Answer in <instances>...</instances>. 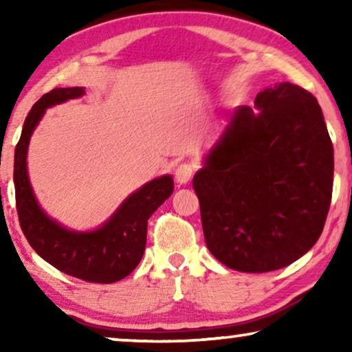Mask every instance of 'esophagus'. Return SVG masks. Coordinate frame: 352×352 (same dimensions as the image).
Returning a JSON list of instances; mask_svg holds the SVG:
<instances>
[{
    "instance_id": "obj_1",
    "label": "esophagus",
    "mask_w": 352,
    "mask_h": 352,
    "mask_svg": "<svg viewBox=\"0 0 352 352\" xmlns=\"http://www.w3.org/2000/svg\"><path fill=\"white\" fill-rule=\"evenodd\" d=\"M194 173H195L194 163H181V165L176 168V181L179 182V184H186V182H189L192 179Z\"/></svg>"
}]
</instances>
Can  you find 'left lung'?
Masks as SVG:
<instances>
[{
  "label": "left lung",
  "instance_id": "1",
  "mask_svg": "<svg viewBox=\"0 0 352 352\" xmlns=\"http://www.w3.org/2000/svg\"><path fill=\"white\" fill-rule=\"evenodd\" d=\"M239 107L194 177L206 247L240 272L285 267L319 240L333 146L317 99L280 83Z\"/></svg>",
  "mask_w": 352,
  "mask_h": 352
}]
</instances>
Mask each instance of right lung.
<instances>
[{
    "label": "right lung",
    "instance_id": "obj_1",
    "mask_svg": "<svg viewBox=\"0 0 352 352\" xmlns=\"http://www.w3.org/2000/svg\"><path fill=\"white\" fill-rule=\"evenodd\" d=\"M83 93V88H54L43 94L28 112L14 153L16 208L28 243L51 266L86 282L113 283L129 276L141 261L146 250L147 221L173 194L175 184L171 176L147 182L94 232H72L47 218L38 206L28 182V141L47 107L80 98Z\"/></svg>",
    "mask_w": 352,
    "mask_h": 352
}]
</instances>
